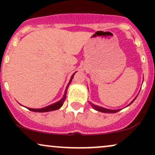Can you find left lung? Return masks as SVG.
Here are the masks:
<instances>
[{"label": "left lung", "mask_w": 155, "mask_h": 155, "mask_svg": "<svg viewBox=\"0 0 155 155\" xmlns=\"http://www.w3.org/2000/svg\"><path fill=\"white\" fill-rule=\"evenodd\" d=\"M74 75H73L71 76V79L70 81H69V83H68V84L66 90H65V95H64L63 97L62 98V100L58 101V102L55 103V104H51V105H50V106H47V107H44V108H37V109H35V108H28V110H30V111H34V112H48V111H54V110L59 109V108L61 107L62 106H63L64 101H65V95H66L67 89H68V87L69 84H70L71 82V80L73 79V77H74Z\"/></svg>", "instance_id": "8db88e82"}]
</instances>
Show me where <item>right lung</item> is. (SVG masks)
<instances>
[{
	"instance_id": "add662e5",
	"label": "right lung",
	"mask_w": 155,
	"mask_h": 155,
	"mask_svg": "<svg viewBox=\"0 0 155 155\" xmlns=\"http://www.w3.org/2000/svg\"><path fill=\"white\" fill-rule=\"evenodd\" d=\"M92 106L95 109L97 110V111H101V112H104V113H116V112L119 111L120 110H117V111H111V110H108V109H106V108H101V107H99V106H95V105H93L92 104Z\"/></svg>"
}]
</instances>
